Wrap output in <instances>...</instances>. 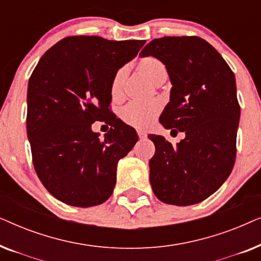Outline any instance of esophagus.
Masks as SVG:
<instances>
[{
  "mask_svg": "<svg viewBox=\"0 0 261 261\" xmlns=\"http://www.w3.org/2000/svg\"><path fill=\"white\" fill-rule=\"evenodd\" d=\"M138 135H139V138H140V139H145L146 135H147V134H146L144 130H138Z\"/></svg>",
  "mask_w": 261,
  "mask_h": 261,
  "instance_id": "esophagus-1",
  "label": "esophagus"
}]
</instances>
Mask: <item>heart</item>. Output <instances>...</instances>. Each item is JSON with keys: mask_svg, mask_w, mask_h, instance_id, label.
<instances>
[{"mask_svg": "<svg viewBox=\"0 0 261 261\" xmlns=\"http://www.w3.org/2000/svg\"><path fill=\"white\" fill-rule=\"evenodd\" d=\"M137 69L141 74L148 78L153 84L159 85L165 82L167 77L166 66L155 57H142L138 60ZM127 80V69L117 70L110 83V96L114 101L122 99L124 94V83ZM162 112V105L158 101L148 103H129L121 110V119L132 127L145 129L153 123Z\"/></svg>", "mask_w": 261, "mask_h": 261, "instance_id": "1", "label": "heart"}]
</instances>
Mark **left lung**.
<instances>
[{
    "label": "left lung",
    "instance_id": "1",
    "mask_svg": "<svg viewBox=\"0 0 261 261\" xmlns=\"http://www.w3.org/2000/svg\"><path fill=\"white\" fill-rule=\"evenodd\" d=\"M139 56L155 57L166 66L172 88L159 121L185 133L174 147L162 135H148L155 146L149 160L152 190L167 204L204 201L229 177L237 156L240 106L233 71L198 37L154 39Z\"/></svg>",
    "mask_w": 261,
    "mask_h": 261
}]
</instances>
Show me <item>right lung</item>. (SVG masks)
Listing matches in <instances>:
<instances>
[{
    "mask_svg": "<svg viewBox=\"0 0 261 261\" xmlns=\"http://www.w3.org/2000/svg\"><path fill=\"white\" fill-rule=\"evenodd\" d=\"M145 42L67 37L35 66L28 82L27 135L35 172L60 202L88 208L112 196L117 163L138 134L109 110L110 83ZM95 120L112 126L105 141L91 129Z\"/></svg>",
    "mask_w": 261,
    "mask_h": 261,
    "instance_id": "add662e5",
    "label": "right lung"
}]
</instances>
